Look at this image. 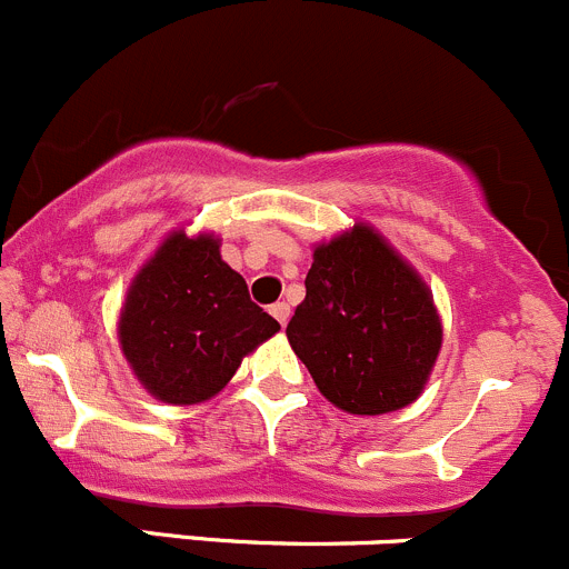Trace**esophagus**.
Here are the masks:
<instances>
[{"instance_id":"34e87169","label":"esophagus","mask_w":569,"mask_h":569,"mask_svg":"<svg viewBox=\"0 0 569 569\" xmlns=\"http://www.w3.org/2000/svg\"><path fill=\"white\" fill-rule=\"evenodd\" d=\"M271 315L279 320V323L284 326L287 318H290V303H287V301H277V303H273V307H271Z\"/></svg>"}]
</instances>
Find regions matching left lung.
<instances>
[{"instance_id":"left-lung-1","label":"left lung","mask_w":569,"mask_h":569,"mask_svg":"<svg viewBox=\"0 0 569 569\" xmlns=\"http://www.w3.org/2000/svg\"><path fill=\"white\" fill-rule=\"evenodd\" d=\"M303 284L287 340L320 396L348 415L418 401L440 357L442 320L426 279L396 246L357 221L315 243Z\"/></svg>"}]
</instances>
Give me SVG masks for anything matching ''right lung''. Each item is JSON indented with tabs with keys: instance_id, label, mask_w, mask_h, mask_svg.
I'll return each instance as SVG.
<instances>
[{
	"instance_id": "1",
	"label": "right lung",
	"mask_w": 569,
	"mask_h": 569,
	"mask_svg": "<svg viewBox=\"0 0 569 569\" xmlns=\"http://www.w3.org/2000/svg\"><path fill=\"white\" fill-rule=\"evenodd\" d=\"M277 331L246 279L221 260V238L184 229L168 232L140 266L118 315V346L134 379L171 407L216 398Z\"/></svg>"
}]
</instances>
